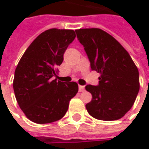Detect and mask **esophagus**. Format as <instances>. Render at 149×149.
Listing matches in <instances>:
<instances>
[{
	"label": "esophagus",
	"mask_w": 149,
	"mask_h": 149,
	"mask_svg": "<svg viewBox=\"0 0 149 149\" xmlns=\"http://www.w3.org/2000/svg\"><path fill=\"white\" fill-rule=\"evenodd\" d=\"M85 90L84 85H79V92H84Z\"/></svg>",
	"instance_id": "esophagus-1"
}]
</instances>
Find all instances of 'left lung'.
Wrapping results in <instances>:
<instances>
[{"mask_svg": "<svg viewBox=\"0 0 149 149\" xmlns=\"http://www.w3.org/2000/svg\"><path fill=\"white\" fill-rule=\"evenodd\" d=\"M76 33L92 70L100 73L98 85L85 86L93 96L85 105L88 112L101 120L120 119L132 107L140 89L136 66L124 47L102 29H81Z\"/></svg>", "mask_w": 149, "mask_h": 149, "instance_id": "8db88e82", "label": "left lung"}]
</instances>
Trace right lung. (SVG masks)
I'll list each match as a JSON object with an SVG mask.
<instances>
[{
  "label": "right lung",
  "instance_id": "obj_1",
  "mask_svg": "<svg viewBox=\"0 0 149 149\" xmlns=\"http://www.w3.org/2000/svg\"><path fill=\"white\" fill-rule=\"evenodd\" d=\"M75 37L70 29L45 31L31 43L18 63L13 90L21 109L31 121L49 124L61 119L77 93L76 82L52 80Z\"/></svg>",
  "mask_w": 149,
  "mask_h": 149
}]
</instances>
